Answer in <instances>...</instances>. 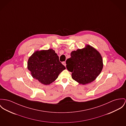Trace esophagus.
Here are the masks:
<instances>
[{
  "label": "esophagus",
  "instance_id": "34e87169",
  "mask_svg": "<svg viewBox=\"0 0 126 126\" xmlns=\"http://www.w3.org/2000/svg\"><path fill=\"white\" fill-rule=\"evenodd\" d=\"M62 64L64 65V66H66V62L65 61H64V62H62Z\"/></svg>",
  "mask_w": 126,
  "mask_h": 126
}]
</instances>
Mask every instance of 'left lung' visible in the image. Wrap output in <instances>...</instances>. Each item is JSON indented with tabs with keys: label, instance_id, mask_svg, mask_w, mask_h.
I'll list each match as a JSON object with an SVG mask.
<instances>
[{
	"label": "left lung",
	"instance_id": "1",
	"mask_svg": "<svg viewBox=\"0 0 126 126\" xmlns=\"http://www.w3.org/2000/svg\"><path fill=\"white\" fill-rule=\"evenodd\" d=\"M66 60V67L72 73V78L78 82L86 84L94 81L103 67L100 54L89 45L72 51Z\"/></svg>",
	"mask_w": 126,
	"mask_h": 126
}]
</instances>
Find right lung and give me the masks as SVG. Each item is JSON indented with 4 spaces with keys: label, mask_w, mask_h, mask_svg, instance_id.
<instances>
[{
    "label": "right lung",
    "mask_w": 126,
    "mask_h": 126,
    "mask_svg": "<svg viewBox=\"0 0 126 126\" xmlns=\"http://www.w3.org/2000/svg\"><path fill=\"white\" fill-rule=\"evenodd\" d=\"M28 69L32 77L47 85L55 81L66 68L55 51L49 49L34 53L28 59Z\"/></svg>",
    "instance_id": "obj_1"
}]
</instances>
